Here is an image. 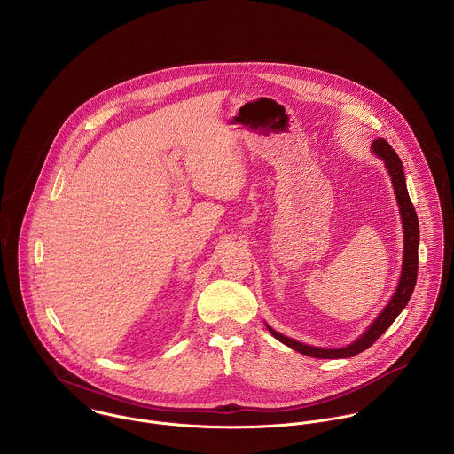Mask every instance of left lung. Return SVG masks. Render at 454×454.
<instances>
[{
    "label": "left lung",
    "mask_w": 454,
    "mask_h": 454,
    "mask_svg": "<svg viewBox=\"0 0 454 454\" xmlns=\"http://www.w3.org/2000/svg\"><path fill=\"white\" fill-rule=\"evenodd\" d=\"M372 152L385 160V166L388 169L393 184V191L396 195L398 209H400V218L403 225V260H402V272L398 279V286L391 297L387 308L380 313V317L369 325V328L349 346L346 348H337V349H325V348H315L309 344H302L299 340H294L276 330H272L269 325V332L283 344L292 348L294 351H299L302 355L313 356V358H349L355 356L362 351H365L369 346H372L381 333L388 328L389 325L396 320V317L402 313V309L407 306L414 286H416V278H418V245H419V223H418V215L416 209L409 199V192L405 187V176H403V166L395 150L389 146L388 141L385 139H376L372 143Z\"/></svg>",
    "instance_id": "obj_1"
}]
</instances>
